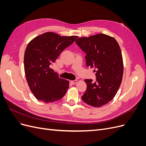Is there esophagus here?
Wrapping results in <instances>:
<instances>
[{"label":"esophagus","mask_w":146,"mask_h":146,"mask_svg":"<svg viewBox=\"0 0 146 146\" xmlns=\"http://www.w3.org/2000/svg\"><path fill=\"white\" fill-rule=\"evenodd\" d=\"M70 82H71L72 84H76V83H77L78 82V80H72V81H70Z\"/></svg>","instance_id":"34e87169"}]
</instances>
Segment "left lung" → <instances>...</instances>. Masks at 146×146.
<instances>
[{"label":"left lung","mask_w":146,"mask_h":146,"mask_svg":"<svg viewBox=\"0 0 146 146\" xmlns=\"http://www.w3.org/2000/svg\"><path fill=\"white\" fill-rule=\"evenodd\" d=\"M86 55V64L94 68L97 82L85 79L87 88L82 99L88 105L100 107L116 96L123 72L121 48L113 37L103 33L82 37L76 41Z\"/></svg>","instance_id":"1"}]
</instances>
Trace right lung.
I'll use <instances>...</instances> for the list:
<instances>
[{
    "instance_id": "add662e5",
    "label": "right lung",
    "mask_w": 146,
    "mask_h": 146,
    "mask_svg": "<svg viewBox=\"0 0 146 146\" xmlns=\"http://www.w3.org/2000/svg\"><path fill=\"white\" fill-rule=\"evenodd\" d=\"M77 38L46 32L28 44L24 58L25 74L30 89L38 100L52 102L65 95L69 88V81L53 72L50 66L61 52Z\"/></svg>"
}]
</instances>
